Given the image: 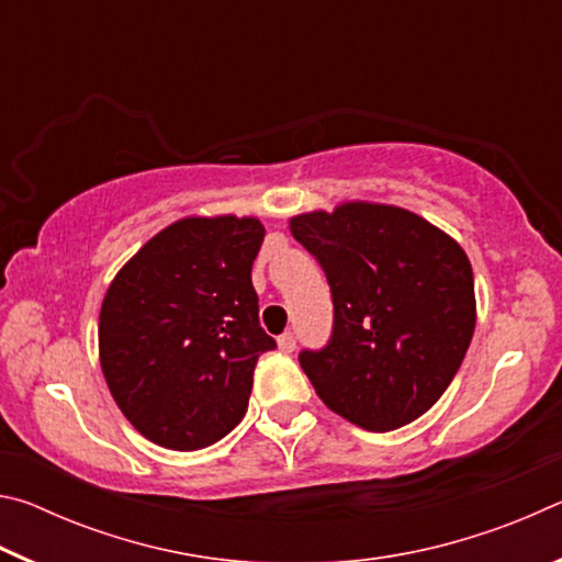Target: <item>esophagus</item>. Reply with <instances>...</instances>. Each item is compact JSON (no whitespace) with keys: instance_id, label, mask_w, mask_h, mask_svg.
I'll return each mask as SVG.
<instances>
[{"instance_id":"obj_1","label":"esophagus","mask_w":562,"mask_h":562,"mask_svg":"<svg viewBox=\"0 0 562 562\" xmlns=\"http://www.w3.org/2000/svg\"><path fill=\"white\" fill-rule=\"evenodd\" d=\"M294 345H297V339H294L292 331H284L282 337H278V349L282 351V355H290V351H294Z\"/></svg>"}]
</instances>
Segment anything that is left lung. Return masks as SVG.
Instances as JSON below:
<instances>
[{"label": "left lung", "instance_id": "1", "mask_svg": "<svg viewBox=\"0 0 562 562\" xmlns=\"http://www.w3.org/2000/svg\"><path fill=\"white\" fill-rule=\"evenodd\" d=\"M327 272L335 331L300 367L331 412L364 431H394L439 402L475 329L469 255L406 207L345 201L290 217Z\"/></svg>", "mask_w": 562, "mask_h": 562}]
</instances>
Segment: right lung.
I'll return each mask as SVG.
<instances>
[{
  "label": "right lung",
  "instance_id": "right-lung-1",
  "mask_svg": "<svg viewBox=\"0 0 562 562\" xmlns=\"http://www.w3.org/2000/svg\"><path fill=\"white\" fill-rule=\"evenodd\" d=\"M262 240L255 215H188L111 280L99 315L101 372L148 441L198 451L243 422L255 364L274 347L250 278Z\"/></svg>",
  "mask_w": 562,
  "mask_h": 562
}]
</instances>
